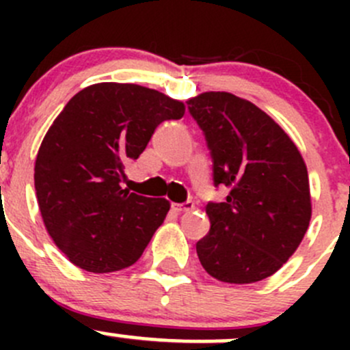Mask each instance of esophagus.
I'll use <instances>...</instances> for the list:
<instances>
[{"instance_id":"esophagus-1","label":"esophagus","mask_w":350,"mask_h":350,"mask_svg":"<svg viewBox=\"0 0 350 350\" xmlns=\"http://www.w3.org/2000/svg\"><path fill=\"white\" fill-rule=\"evenodd\" d=\"M195 208L193 201H186V203H172V210L181 213V211H191Z\"/></svg>"}]
</instances>
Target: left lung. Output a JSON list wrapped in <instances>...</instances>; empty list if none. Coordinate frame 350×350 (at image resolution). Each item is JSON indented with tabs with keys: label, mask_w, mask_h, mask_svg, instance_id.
<instances>
[{
	"label": "left lung",
	"mask_w": 350,
	"mask_h": 350,
	"mask_svg": "<svg viewBox=\"0 0 350 350\" xmlns=\"http://www.w3.org/2000/svg\"><path fill=\"white\" fill-rule=\"evenodd\" d=\"M213 159V183L230 189L208 203L210 232L196 242L215 280L249 284L295 254L312 218L308 171L288 133L250 101L208 91L188 101Z\"/></svg>",
	"instance_id": "8db88e82"
}]
</instances>
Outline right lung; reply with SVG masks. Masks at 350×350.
<instances>
[{
    "label": "right lung",
    "mask_w": 350,
    "mask_h": 350,
    "mask_svg": "<svg viewBox=\"0 0 350 350\" xmlns=\"http://www.w3.org/2000/svg\"><path fill=\"white\" fill-rule=\"evenodd\" d=\"M185 103L139 84L98 83L74 94L45 133L35 191L45 228L74 266L113 273L140 259L167 215L165 198L122 188L154 130Z\"/></svg>",
    "instance_id": "right-lung-1"
}]
</instances>
